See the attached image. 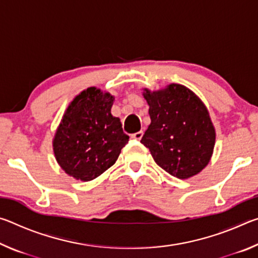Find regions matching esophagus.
Here are the masks:
<instances>
[{"label":"esophagus","mask_w":258,"mask_h":258,"mask_svg":"<svg viewBox=\"0 0 258 258\" xmlns=\"http://www.w3.org/2000/svg\"><path fill=\"white\" fill-rule=\"evenodd\" d=\"M142 135H143V132H142V131H140V132H137V133H133L132 135H131V138H132V139H134V140H141V138H142Z\"/></svg>","instance_id":"1"}]
</instances>
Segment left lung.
Wrapping results in <instances>:
<instances>
[{"mask_svg": "<svg viewBox=\"0 0 258 258\" xmlns=\"http://www.w3.org/2000/svg\"><path fill=\"white\" fill-rule=\"evenodd\" d=\"M143 97L151 123L141 143L157 165L182 180L202 172L215 146V128L202 100L180 84L154 92L145 89Z\"/></svg>", "mask_w": 258, "mask_h": 258, "instance_id": "obj_1", "label": "left lung"}]
</instances>
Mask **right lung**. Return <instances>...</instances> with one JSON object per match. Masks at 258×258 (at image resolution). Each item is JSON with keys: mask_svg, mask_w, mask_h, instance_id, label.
<instances>
[{"mask_svg": "<svg viewBox=\"0 0 258 258\" xmlns=\"http://www.w3.org/2000/svg\"><path fill=\"white\" fill-rule=\"evenodd\" d=\"M113 100L110 93L89 87L64 111L53 139V151L69 176L87 182L101 175L128 142L119 118L111 115Z\"/></svg>", "mask_w": 258, "mask_h": 258, "instance_id": "obj_1", "label": "right lung"}]
</instances>
